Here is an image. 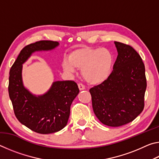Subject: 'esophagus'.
<instances>
[{
	"label": "esophagus",
	"mask_w": 159,
	"mask_h": 159,
	"mask_svg": "<svg viewBox=\"0 0 159 159\" xmlns=\"http://www.w3.org/2000/svg\"><path fill=\"white\" fill-rule=\"evenodd\" d=\"M78 86H79V88L80 90H83L85 89V86L83 85V84H81V83H79V84L78 85Z\"/></svg>",
	"instance_id": "1"
}]
</instances>
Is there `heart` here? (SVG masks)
<instances>
[{
	"mask_svg": "<svg viewBox=\"0 0 159 159\" xmlns=\"http://www.w3.org/2000/svg\"><path fill=\"white\" fill-rule=\"evenodd\" d=\"M62 67L69 73L80 69L83 79L91 85H99L108 79L114 66V56L106 48L82 47L69 54Z\"/></svg>",
	"mask_w": 159,
	"mask_h": 159,
	"instance_id": "heart-1",
	"label": "heart"
}]
</instances>
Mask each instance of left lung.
<instances>
[{"instance_id":"left-lung-1","label":"left lung","mask_w":159,"mask_h":159,"mask_svg":"<svg viewBox=\"0 0 159 159\" xmlns=\"http://www.w3.org/2000/svg\"><path fill=\"white\" fill-rule=\"evenodd\" d=\"M118 56L108 79L90 88L94 113L103 124L118 127L130 123L144 109L147 88L144 64L130 45L114 42Z\"/></svg>"}]
</instances>
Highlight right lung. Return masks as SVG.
<instances>
[{"label":"right lung","instance_id":"obj_1","mask_svg":"<svg viewBox=\"0 0 159 159\" xmlns=\"http://www.w3.org/2000/svg\"><path fill=\"white\" fill-rule=\"evenodd\" d=\"M59 45L57 41H40L26 45L10 71L8 92L16 117L21 124L40 134L56 133L65 127L79 89L72 80H57L45 93L34 95L24 85L22 65L34 52L52 50Z\"/></svg>","mask_w":159,"mask_h":159}]
</instances>
